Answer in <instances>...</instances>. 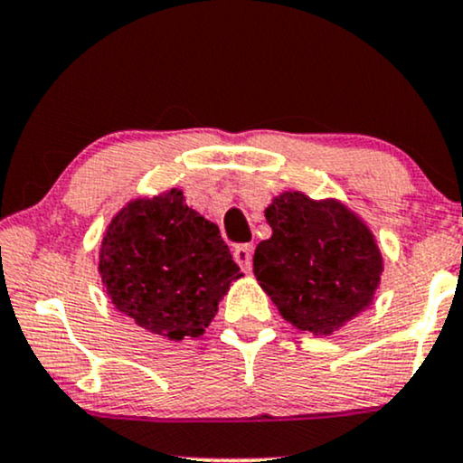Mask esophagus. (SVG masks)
I'll use <instances>...</instances> for the list:
<instances>
[{
  "mask_svg": "<svg viewBox=\"0 0 463 463\" xmlns=\"http://www.w3.org/2000/svg\"><path fill=\"white\" fill-rule=\"evenodd\" d=\"M232 257H235V261L239 263V268H241L243 272H250V269H252V246H250V243L237 246L232 250Z\"/></svg>",
  "mask_w": 463,
  "mask_h": 463,
  "instance_id": "1",
  "label": "esophagus"
}]
</instances>
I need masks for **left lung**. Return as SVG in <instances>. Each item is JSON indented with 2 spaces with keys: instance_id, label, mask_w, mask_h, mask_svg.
<instances>
[{
  "instance_id": "left-lung-1",
  "label": "left lung",
  "mask_w": 463,
  "mask_h": 463,
  "mask_svg": "<svg viewBox=\"0 0 463 463\" xmlns=\"http://www.w3.org/2000/svg\"><path fill=\"white\" fill-rule=\"evenodd\" d=\"M265 217L272 237L254 250V276L287 322L331 335L370 305L383 259L348 209L294 191L276 198Z\"/></svg>"
}]
</instances>
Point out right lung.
Instances as JSON below:
<instances>
[{
    "label": "right lung",
    "instance_id": "add662e5",
    "mask_svg": "<svg viewBox=\"0 0 463 463\" xmlns=\"http://www.w3.org/2000/svg\"><path fill=\"white\" fill-rule=\"evenodd\" d=\"M99 272L117 309L169 339L204 333L241 276L220 228L191 211L178 189L130 202L110 222Z\"/></svg>",
    "mask_w": 463,
    "mask_h": 463
}]
</instances>
